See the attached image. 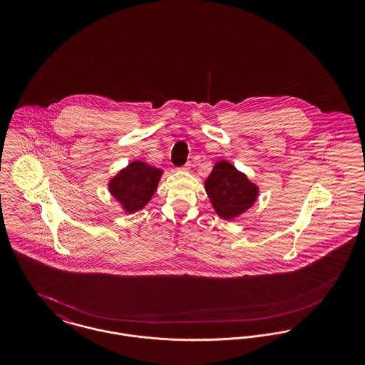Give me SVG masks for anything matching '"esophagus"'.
Returning a JSON list of instances; mask_svg holds the SVG:
<instances>
[{
  "mask_svg": "<svg viewBox=\"0 0 365 365\" xmlns=\"http://www.w3.org/2000/svg\"><path fill=\"white\" fill-rule=\"evenodd\" d=\"M191 170V164L190 163H187V164H185L183 167H180L179 168V171H183V173H189Z\"/></svg>",
  "mask_w": 365,
  "mask_h": 365,
  "instance_id": "34e87169",
  "label": "esophagus"
}]
</instances>
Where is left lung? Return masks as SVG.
Segmentation results:
<instances>
[{"label": "left lung", "mask_w": 365, "mask_h": 365, "mask_svg": "<svg viewBox=\"0 0 365 365\" xmlns=\"http://www.w3.org/2000/svg\"><path fill=\"white\" fill-rule=\"evenodd\" d=\"M209 201L216 215L234 220L252 208L259 198V186L230 161H217L204 182Z\"/></svg>", "instance_id": "1"}]
</instances>
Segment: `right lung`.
I'll return each mask as SVG.
<instances>
[{"label":"right lung","mask_w":365,"mask_h":365,"mask_svg":"<svg viewBox=\"0 0 365 365\" xmlns=\"http://www.w3.org/2000/svg\"><path fill=\"white\" fill-rule=\"evenodd\" d=\"M163 174L161 168L135 160L109 179L108 190L123 212L131 215L150 202Z\"/></svg>","instance_id":"add662e5"}]
</instances>
